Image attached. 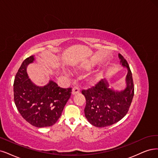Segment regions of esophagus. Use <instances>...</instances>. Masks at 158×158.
Wrapping results in <instances>:
<instances>
[{
  "label": "esophagus",
  "instance_id": "esophagus-1",
  "mask_svg": "<svg viewBox=\"0 0 158 158\" xmlns=\"http://www.w3.org/2000/svg\"><path fill=\"white\" fill-rule=\"evenodd\" d=\"M80 92V88L78 85H75L72 89V94H76Z\"/></svg>",
  "mask_w": 158,
  "mask_h": 158
}]
</instances>
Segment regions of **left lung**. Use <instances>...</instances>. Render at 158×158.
Instances as JSON below:
<instances>
[{
    "instance_id": "left-lung-1",
    "label": "left lung",
    "mask_w": 158,
    "mask_h": 158,
    "mask_svg": "<svg viewBox=\"0 0 158 158\" xmlns=\"http://www.w3.org/2000/svg\"><path fill=\"white\" fill-rule=\"evenodd\" d=\"M122 65L127 68L126 88L115 91L108 88L106 79L81 92L86 98L85 117L93 126L102 127L113 125L127 114L134 95L132 73L128 63L121 54L118 55Z\"/></svg>"
}]
</instances>
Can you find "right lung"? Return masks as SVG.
Returning a JSON list of instances; mask_svg holds the SVG:
<instances>
[{
    "mask_svg": "<svg viewBox=\"0 0 158 158\" xmlns=\"http://www.w3.org/2000/svg\"><path fill=\"white\" fill-rule=\"evenodd\" d=\"M34 60V56L27 58L15 75V104L23 118L29 124L37 127L51 126L60 117L72 90L61 88L52 81L44 86L35 85L27 73L28 64Z\"/></svg>",
    "mask_w": 158,
    "mask_h": 158,
    "instance_id": "1",
    "label": "right lung"
}]
</instances>
